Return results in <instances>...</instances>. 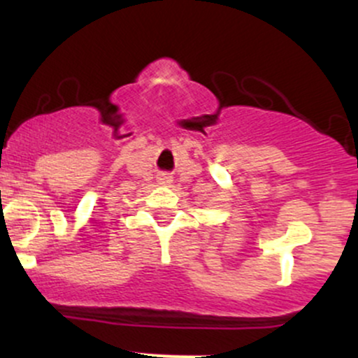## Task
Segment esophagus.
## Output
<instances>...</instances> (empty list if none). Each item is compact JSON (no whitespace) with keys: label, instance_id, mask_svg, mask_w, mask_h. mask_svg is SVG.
<instances>
[{"label":"esophagus","instance_id":"obj_1","mask_svg":"<svg viewBox=\"0 0 358 358\" xmlns=\"http://www.w3.org/2000/svg\"><path fill=\"white\" fill-rule=\"evenodd\" d=\"M158 183L159 185H170L171 183V176L166 175V173L158 175Z\"/></svg>","mask_w":358,"mask_h":358}]
</instances>
